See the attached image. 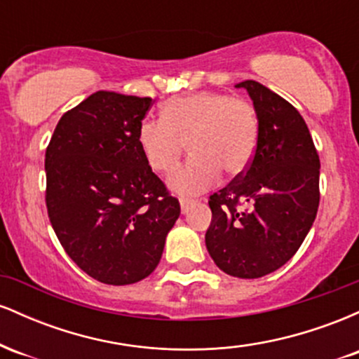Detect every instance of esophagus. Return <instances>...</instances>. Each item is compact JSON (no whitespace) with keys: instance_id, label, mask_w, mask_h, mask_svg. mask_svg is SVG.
<instances>
[{"instance_id":"34e87169","label":"esophagus","mask_w":359,"mask_h":359,"mask_svg":"<svg viewBox=\"0 0 359 359\" xmlns=\"http://www.w3.org/2000/svg\"><path fill=\"white\" fill-rule=\"evenodd\" d=\"M192 204H194L192 199H185V197H182V199H180V209H182V212H187Z\"/></svg>"}]
</instances>
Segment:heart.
<instances>
[{
    "instance_id": "heart-1",
    "label": "heart",
    "mask_w": 359,
    "mask_h": 359,
    "mask_svg": "<svg viewBox=\"0 0 359 359\" xmlns=\"http://www.w3.org/2000/svg\"><path fill=\"white\" fill-rule=\"evenodd\" d=\"M257 142L253 106L216 90L170 97L162 106V119H145L138 126L140 150L160 174L175 170L187 143L191 158L168 179V187L180 196L208 191L221 172L231 177L245 172Z\"/></svg>"
}]
</instances>
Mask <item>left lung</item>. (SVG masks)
I'll list each match as a JSON object with an SVG mask.
<instances>
[{"instance_id":"8db88e82","label":"left lung","mask_w":359,"mask_h":359,"mask_svg":"<svg viewBox=\"0 0 359 359\" xmlns=\"http://www.w3.org/2000/svg\"><path fill=\"white\" fill-rule=\"evenodd\" d=\"M248 90L258 118V142L245 172L209 197V255L224 273L259 278L295 255L319 208V155L309 128L290 102L257 81Z\"/></svg>"}]
</instances>
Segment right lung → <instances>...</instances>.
Returning a JSON list of instances; mask_svg holds the SVG:
<instances>
[{
  "label": "right lung",
  "mask_w": 359,
  "mask_h": 359,
  "mask_svg": "<svg viewBox=\"0 0 359 359\" xmlns=\"http://www.w3.org/2000/svg\"><path fill=\"white\" fill-rule=\"evenodd\" d=\"M150 106L151 97L97 90L60 118L45 151L53 231L82 271L108 285L148 277L180 214L138 145Z\"/></svg>",
  "instance_id": "right-lung-1"
}]
</instances>
